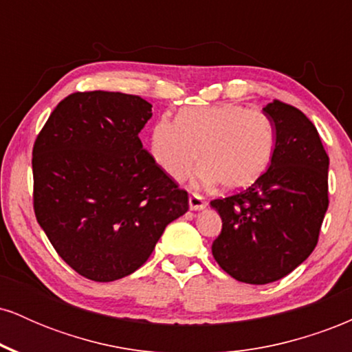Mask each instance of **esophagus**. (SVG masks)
<instances>
[{
    "label": "esophagus",
    "mask_w": 352,
    "mask_h": 352,
    "mask_svg": "<svg viewBox=\"0 0 352 352\" xmlns=\"http://www.w3.org/2000/svg\"><path fill=\"white\" fill-rule=\"evenodd\" d=\"M188 205L190 210H193V212H200V210L207 208V200L201 195H199V193H192L188 199Z\"/></svg>",
    "instance_id": "1"
}]
</instances>
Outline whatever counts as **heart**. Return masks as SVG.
Masks as SVG:
<instances>
[{"label": "heart", "instance_id": "obj_1", "mask_svg": "<svg viewBox=\"0 0 352 352\" xmlns=\"http://www.w3.org/2000/svg\"><path fill=\"white\" fill-rule=\"evenodd\" d=\"M273 125L263 112L241 104L188 107L177 120L164 116L151 134L153 160L172 179L179 180L201 157L197 168L200 184H217L241 190L263 175L272 160Z\"/></svg>", "mask_w": 352, "mask_h": 352}]
</instances>
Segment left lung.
Masks as SVG:
<instances>
[{"mask_svg":"<svg viewBox=\"0 0 352 352\" xmlns=\"http://www.w3.org/2000/svg\"><path fill=\"white\" fill-rule=\"evenodd\" d=\"M263 114L274 132L270 167L243 192L210 201L221 218L213 258L250 285L281 280L309 256L329 204V157L313 122L280 100Z\"/></svg>","mask_w":352,"mask_h":352,"instance_id":"8db88e82","label":"left lung"}]
</instances>
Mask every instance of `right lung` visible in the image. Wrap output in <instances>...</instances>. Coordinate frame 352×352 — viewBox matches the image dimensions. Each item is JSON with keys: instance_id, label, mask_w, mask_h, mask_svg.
I'll return each instance as SVG.
<instances>
[{"instance_id": "add662e5", "label": "right lung", "mask_w": 352, "mask_h": 352, "mask_svg": "<svg viewBox=\"0 0 352 352\" xmlns=\"http://www.w3.org/2000/svg\"><path fill=\"white\" fill-rule=\"evenodd\" d=\"M151 117L152 104L139 96L76 92L60 100L34 142L38 223L87 280L134 273L165 227L188 210V193L140 142Z\"/></svg>"}]
</instances>
